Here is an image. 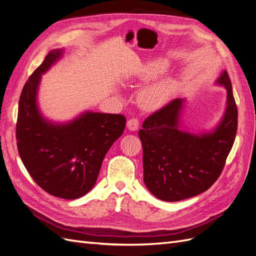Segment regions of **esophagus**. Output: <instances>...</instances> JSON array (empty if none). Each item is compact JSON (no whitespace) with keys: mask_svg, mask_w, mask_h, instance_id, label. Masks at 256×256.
<instances>
[{"mask_svg":"<svg viewBox=\"0 0 256 256\" xmlns=\"http://www.w3.org/2000/svg\"><path fill=\"white\" fill-rule=\"evenodd\" d=\"M138 125H140V122L138 118H131L127 122V127L131 131H136L138 128Z\"/></svg>","mask_w":256,"mask_h":256,"instance_id":"esophagus-1","label":"esophagus"}]
</instances>
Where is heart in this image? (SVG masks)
I'll list each match as a JSON object with an SVG mask.
<instances>
[{
    "label": "heart",
    "instance_id": "heart-1",
    "mask_svg": "<svg viewBox=\"0 0 256 256\" xmlns=\"http://www.w3.org/2000/svg\"><path fill=\"white\" fill-rule=\"evenodd\" d=\"M166 69V65L164 62H152V63H150L148 65L144 67L141 72V76L143 79H150L154 76H158L162 72H164ZM176 88L177 85L174 80H161L144 88L141 92L140 96H138V100H140L141 106L147 110L158 109V108L164 106L168 100L174 95V92H176Z\"/></svg>",
    "mask_w": 256,
    "mask_h": 256
}]
</instances>
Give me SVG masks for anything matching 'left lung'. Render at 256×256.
Wrapping results in <instances>:
<instances>
[{
  "mask_svg": "<svg viewBox=\"0 0 256 256\" xmlns=\"http://www.w3.org/2000/svg\"><path fill=\"white\" fill-rule=\"evenodd\" d=\"M228 90L226 115L212 134L193 136L178 129L182 99L176 98L147 118L138 136L144 182L152 194L177 202L208 190L221 175L233 147L238 111L228 74L218 80Z\"/></svg>",
  "mask_w": 256,
  "mask_h": 256,
  "instance_id": "obj_1",
  "label": "left lung"
}]
</instances>
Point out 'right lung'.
<instances>
[{
	"label": "right lung",
	"instance_id": "right-lung-1",
	"mask_svg": "<svg viewBox=\"0 0 256 256\" xmlns=\"http://www.w3.org/2000/svg\"><path fill=\"white\" fill-rule=\"evenodd\" d=\"M52 50L22 88L16 138L19 156L34 182L54 196L74 200L94 187L102 160L122 134V114L88 112L67 125L46 122L36 106L40 74L60 56Z\"/></svg>",
	"mask_w": 256,
	"mask_h": 256
}]
</instances>
